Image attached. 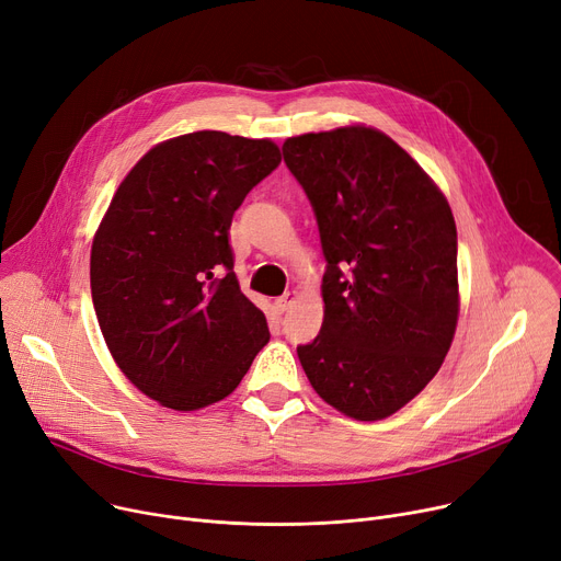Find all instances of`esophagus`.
<instances>
[{"label":"esophagus","mask_w":561,"mask_h":561,"mask_svg":"<svg viewBox=\"0 0 561 561\" xmlns=\"http://www.w3.org/2000/svg\"><path fill=\"white\" fill-rule=\"evenodd\" d=\"M296 300H298V293L296 290H288V293H284L282 298L275 300V307H277V311H286Z\"/></svg>","instance_id":"esophagus-1"}]
</instances>
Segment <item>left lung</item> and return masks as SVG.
<instances>
[{
    "label": "left lung",
    "mask_w": 561,
    "mask_h": 561,
    "mask_svg": "<svg viewBox=\"0 0 561 561\" xmlns=\"http://www.w3.org/2000/svg\"><path fill=\"white\" fill-rule=\"evenodd\" d=\"M328 268L325 320L298 345L316 393L357 421L416 398L444 364L459 313L450 204L387 134L368 127L288 138Z\"/></svg>",
    "instance_id": "8db88e82"
}]
</instances>
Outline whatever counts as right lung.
Segmentation results:
<instances>
[{
  "label": "right lung",
  "mask_w": 561,
  "mask_h": 561,
  "mask_svg": "<svg viewBox=\"0 0 561 561\" xmlns=\"http://www.w3.org/2000/svg\"><path fill=\"white\" fill-rule=\"evenodd\" d=\"M279 161L268 138L195 131L152 147L111 199L91 252L93 307L115 364L163 407L227 398L271 339L236 279L229 227Z\"/></svg>",
  "instance_id": "add662e5"
}]
</instances>
